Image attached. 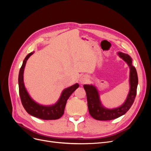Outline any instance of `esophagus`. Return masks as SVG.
<instances>
[{"label": "esophagus", "mask_w": 151, "mask_h": 151, "mask_svg": "<svg viewBox=\"0 0 151 151\" xmlns=\"http://www.w3.org/2000/svg\"><path fill=\"white\" fill-rule=\"evenodd\" d=\"M88 77H87L86 76H84V75L80 77V79H79V81H80V83L81 84H84V83H87V82H88Z\"/></svg>", "instance_id": "obj_1"}]
</instances>
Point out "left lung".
<instances>
[{
	"instance_id": "left-lung-1",
	"label": "left lung",
	"mask_w": 151,
	"mask_h": 151,
	"mask_svg": "<svg viewBox=\"0 0 151 151\" xmlns=\"http://www.w3.org/2000/svg\"><path fill=\"white\" fill-rule=\"evenodd\" d=\"M118 55L124 60L130 68V90L125 102L121 106L113 109L104 107L100 100L98 90L93 84H84L88 101V106L90 115L97 120H110L125 114L133 104L137 94L138 76L136 68L132 65V59L128 54L119 52Z\"/></svg>"
}]
</instances>
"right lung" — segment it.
Instances as JSON below:
<instances>
[{
    "label": "right lung",
    "instance_id": "add662e5",
    "mask_svg": "<svg viewBox=\"0 0 151 151\" xmlns=\"http://www.w3.org/2000/svg\"><path fill=\"white\" fill-rule=\"evenodd\" d=\"M34 53L31 52L26 57L22 62V65L20 68L19 77H18V83H19V96L22 106L25 110L29 115L35 117L40 118L42 120H57L60 118L64 113V109L67 99L70 96L74 93V91L79 88V84H75L72 86L63 90L57 102L52 105L45 106L36 103L31 98L27 91L23 79L24 70L26 63L28 59Z\"/></svg>",
    "mask_w": 151,
    "mask_h": 151
}]
</instances>
